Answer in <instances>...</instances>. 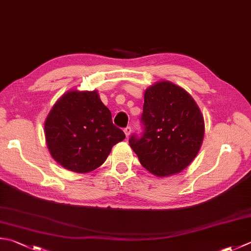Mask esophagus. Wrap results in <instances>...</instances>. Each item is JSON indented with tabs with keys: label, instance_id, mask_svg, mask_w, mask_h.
<instances>
[{
	"label": "esophagus",
	"instance_id": "obj_1",
	"mask_svg": "<svg viewBox=\"0 0 251 251\" xmlns=\"http://www.w3.org/2000/svg\"><path fill=\"white\" fill-rule=\"evenodd\" d=\"M124 131H125L126 138H129V135L131 134V127L130 126H126V127H125Z\"/></svg>",
	"mask_w": 251,
	"mask_h": 251
}]
</instances>
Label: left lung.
I'll return each mask as SVG.
<instances>
[{"instance_id":"8db88e82","label":"left lung","mask_w":251,"mask_h":251,"mask_svg":"<svg viewBox=\"0 0 251 251\" xmlns=\"http://www.w3.org/2000/svg\"><path fill=\"white\" fill-rule=\"evenodd\" d=\"M143 133L132 134L131 149L155 176L180 173L199 153L204 136L203 116L190 94L168 81L144 93Z\"/></svg>"}]
</instances>
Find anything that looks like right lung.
<instances>
[{
  "label": "right lung",
  "instance_id": "obj_1",
  "mask_svg": "<svg viewBox=\"0 0 251 251\" xmlns=\"http://www.w3.org/2000/svg\"><path fill=\"white\" fill-rule=\"evenodd\" d=\"M45 135L55 162L78 174L98 168L126 138L96 91L65 93L47 117Z\"/></svg>",
  "mask_w": 251,
  "mask_h": 251
}]
</instances>
